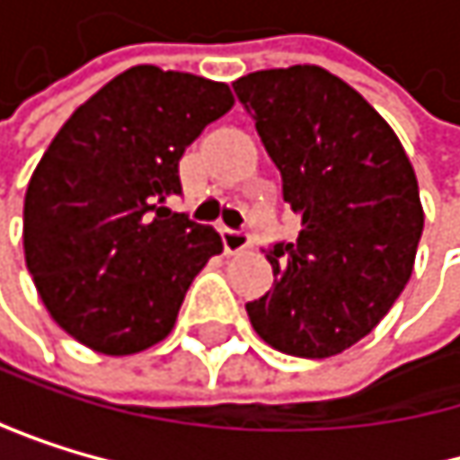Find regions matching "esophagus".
I'll return each mask as SVG.
<instances>
[{
    "label": "esophagus",
    "instance_id": "obj_1",
    "mask_svg": "<svg viewBox=\"0 0 460 460\" xmlns=\"http://www.w3.org/2000/svg\"><path fill=\"white\" fill-rule=\"evenodd\" d=\"M220 237H223L226 253H240L251 245V234L245 232V228H223Z\"/></svg>",
    "mask_w": 460,
    "mask_h": 460
}]
</instances>
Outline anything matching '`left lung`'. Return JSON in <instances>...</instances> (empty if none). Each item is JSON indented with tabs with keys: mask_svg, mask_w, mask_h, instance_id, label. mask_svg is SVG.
Masks as SVG:
<instances>
[{
	"mask_svg": "<svg viewBox=\"0 0 460 460\" xmlns=\"http://www.w3.org/2000/svg\"><path fill=\"white\" fill-rule=\"evenodd\" d=\"M232 87L300 215L297 240L268 248L279 279L245 312L281 353L337 356L411 279L425 223L414 168L389 123L320 66L256 71Z\"/></svg>",
	"mask_w": 460,
	"mask_h": 460,
	"instance_id": "8db88e82",
	"label": "left lung"
}]
</instances>
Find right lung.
Masks as SVG:
<instances>
[{"instance_id":"add662e5","label":"right lung","mask_w":460,"mask_h":460,"mask_svg":"<svg viewBox=\"0 0 460 460\" xmlns=\"http://www.w3.org/2000/svg\"><path fill=\"white\" fill-rule=\"evenodd\" d=\"M232 104L223 82L135 66L76 107L40 156L24 199L27 270L76 342L129 356L171 333L223 243L160 204L181 192L184 148Z\"/></svg>"}]
</instances>
